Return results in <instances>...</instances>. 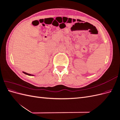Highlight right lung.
I'll return each mask as SVG.
<instances>
[{"instance_id": "1", "label": "right lung", "mask_w": 120, "mask_h": 120, "mask_svg": "<svg viewBox=\"0 0 120 120\" xmlns=\"http://www.w3.org/2000/svg\"><path fill=\"white\" fill-rule=\"evenodd\" d=\"M23 72L24 74H26V75H30V74H27V73H26V72H24V71H23Z\"/></svg>"}]
</instances>
